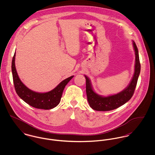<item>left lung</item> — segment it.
I'll return each mask as SVG.
<instances>
[{
    "instance_id": "8db88e82",
    "label": "left lung",
    "mask_w": 155,
    "mask_h": 155,
    "mask_svg": "<svg viewBox=\"0 0 155 155\" xmlns=\"http://www.w3.org/2000/svg\"><path fill=\"white\" fill-rule=\"evenodd\" d=\"M133 46L135 54L134 74L129 85L120 92L108 97L99 95L93 91L90 80L85 75L87 99L89 106L92 109L97 111L112 110L125 104L133 97L141 68L138 48L134 41Z\"/></svg>"
}]
</instances>
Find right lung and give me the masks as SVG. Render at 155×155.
Here are the masks:
<instances>
[{
    "mask_svg": "<svg viewBox=\"0 0 155 155\" xmlns=\"http://www.w3.org/2000/svg\"><path fill=\"white\" fill-rule=\"evenodd\" d=\"M15 52L12 61V73L14 87L18 95L26 103L36 109L49 110L56 107L60 102L66 85L73 76L63 81L51 91L45 93L36 92L28 88L20 79L15 65Z\"/></svg>",
    "mask_w": 155,
    "mask_h": 155,
    "instance_id": "add662e5",
    "label": "right lung"
}]
</instances>
